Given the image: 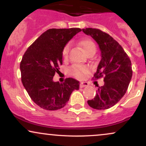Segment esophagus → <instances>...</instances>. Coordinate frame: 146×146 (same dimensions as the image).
<instances>
[{
    "instance_id": "esophagus-1",
    "label": "esophagus",
    "mask_w": 146,
    "mask_h": 146,
    "mask_svg": "<svg viewBox=\"0 0 146 146\" xmlns=\"http://www.w3.org/2000/svg\"><path fill=\"white\" fill-rule=\"evenodd\" d=\"M88 86V83L86 82H83L80 83V87L81 88H84V87H86Z\"/></svg>"
}]
</instances>
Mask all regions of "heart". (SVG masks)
I'll return each instance as SVG.
<instances>
[{"label":"heart","instance_id":"1","mask_svg":"<svg viewBox=\"0 0 146 146\" xmlns=\"http://www.w3.org/2000/svg\"><path fill=\"white\" fill-rule=\"evenodd\" d=\"M80 46L83 48L84 51L87 53L91 50H96V47H95V44H94L93 41L90 39H84L82 40L80 42ZM68 50H69V46L66 45L62 51V56L63 58H66L68 56ZM73 74L74 75L75 77L77 78L82 79L84 77V75L89 72V68L86 66H80V65H75L73 68Z\"/></svg>","mask_w":146,"mask_h":146}]
</instances>
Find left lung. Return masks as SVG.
<instances>
[{
    "label": "left lung",
    "mask_w": 146,
    "mask_h": 146,
    "mask_svg": "<svg viewBox=\"0 0 146 146\" xmlns=\"http://www.w3.org/2000/svg\"><path fill=\"white\" fill-rule=\"evenodd\" d=\"M82 31L95 40L101 52L95 78L105 76L104 85L99 87L94 99L87 102L95 109H108L116 104L128 89L132 76L131 61L121 45L110 35L92 28L82 29Z\"/></svg>",
    "instance_id": "1"
}]
</instances>
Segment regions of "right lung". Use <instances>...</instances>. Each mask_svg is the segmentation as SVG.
<instances>
[{
    "label": "right lung",
    "mask_w": 146,
    "mask_h": 146,
    "mask_svg": "<svg viewBox=\"0 0 146 146\" xmlns=\"http://www.w3.org/2000/svg\"><path fill=\"white\" fill-rule=\"evenodd\" d=\"M80 28L50 29L43 33L25 53L20 64L21 80L31 100L48 110L63 108L72 92L78 90L80 82L66 79L60 84L53 76L62 64V51Z\"/></svg>",
    "instance_id": "right-lung-1"
}]
</instances>
